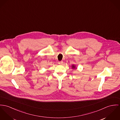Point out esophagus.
Returning <instances> with one entry per match:
<instances>
[{"label": "esophagus", "mask_w": 120, "mask_h": 120, "mask_svg": "<svg viewBox=\"0 0 120 120\" xmlns=\"http://www.w3.org/2000/svg\"><path fill=\"white\" fill-rule=\"evenodd\" d=\"M63 64V61H60V62H58V64Z\"/></svg>", "instance_id": "esophagus-1"}]
</instances>
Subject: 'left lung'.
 <instances>
[{"instance_id":"1","label":"left lung","mask_w":120,"mask_h":120,"mask_svg":"<svg viewBox=\"0 0 120 120\" xmlns=\"http://www.w3.org/2000/svg\"><path fill=\"white\" fill-rule=\"evenodd\" d=\"M72 68L73 69H75V68H76V66L74 64H73V65H72Z\"/></svg>"}]
</instances>
